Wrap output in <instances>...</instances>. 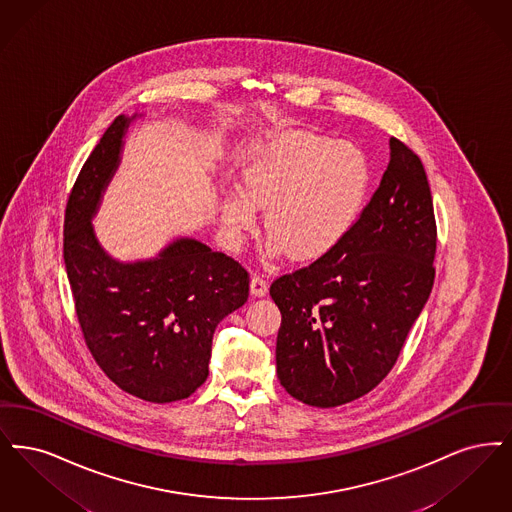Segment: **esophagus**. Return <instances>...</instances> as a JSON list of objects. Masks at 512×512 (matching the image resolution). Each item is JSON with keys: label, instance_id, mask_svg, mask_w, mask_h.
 <instances>
[{"label": "esophagus", "instance_id": "obj_1", "mask_svg": "<svg viewBox=\"0 0 512 512\" xmlns=\"http://www.w3.org/2000/svg\"><path fill=\"white\" fill-rule=\"evenodd\" d=\"M250 292H252V296H256V298H262V296H266V279H264V277H260V275H252V279H250Z\"/></svg>", "mask_w": 512, "mask_h": 512}]
</instances>
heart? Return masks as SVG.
I'll list each match as a JSON object with an SVG mask.
<instances>
[{"mask_svg":"<svg viewBox=\"0 0 512 512\" xmlns=\"http://www.w3.org/2000/svg\"><path fill=\"white\" fill-rule=\"evenodd\" d=\"M371 183L365 153L323 135H294L246 158L239 189L223 191L225 233L237 241L266 210L271 256L287 250L294 262H315L344 241Z\"/></svg>","mask_w":512,"mask_h":512,"instance_id":"obj_1","label":"heart"}]
</instances>
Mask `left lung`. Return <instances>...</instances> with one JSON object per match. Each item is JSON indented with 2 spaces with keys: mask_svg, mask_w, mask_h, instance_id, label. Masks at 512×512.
<instances>
[{
  "mask_svg": "<svg viewBox=\"0 0 512 512\" xmlns=\"http://www.w3.org/2000/svg\"><path fill=\"white\" fill-rule=\"evenodd\" d=\"M436 220L423 162L390 137V162L344 241L273 281L277 377L292 398L336 407L398 361L434 285Z\"/></svg>",
  "mask_w": 512,
  "mask_h": 512,
  "instance_id": "1",
  "label": "left lung"
}]
</instances>
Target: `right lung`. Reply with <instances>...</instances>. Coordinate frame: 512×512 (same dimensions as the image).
Masks as SVG:
<instances>
[{"mask_svg": "<svg viewBox=\"0 0 512 512\" xmlns=\"http://www.w3.org/2000/svg\"><path fill=\"white\" fill-rule=\"evenodd\" d=\"M135 116H116L82 166L65 212L63 256L89 352L112 382L153 403L189 398L208 377L212 336L248 298L245 267L195 239L156 258L120 262L99 245L93 216L120 164Z\"/></svg>", "mask_w": 512, "mask_h": 512, "instance_id": "add662e5", "label": "right lung"}]
</instances>
